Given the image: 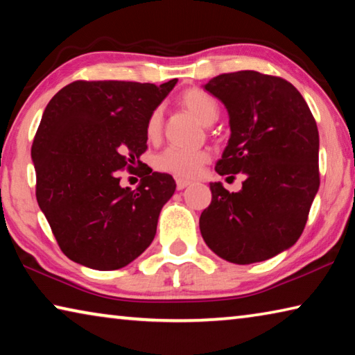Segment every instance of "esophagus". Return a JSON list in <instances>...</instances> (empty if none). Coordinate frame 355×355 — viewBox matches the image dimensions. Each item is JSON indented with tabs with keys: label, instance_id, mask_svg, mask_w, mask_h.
<instances>
[{
	"label": "esophagus",
	"instance_id": "esophagus-1",
	"mask_svg": "<svg viewBox=\"0 0 355 355\" xmlns=\"http://www.w3.org/2000/svg\"><path fill=\"white\" fill-rule=\"evenodd\" d=\"M189 184H191L189 180H183V178H178V180H177V189H178V191L188 188Z\"/></svg>",
	"mask_w": 355,
	"mask_h": 355
}]
</instances>
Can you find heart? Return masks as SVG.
Instances as JSON below:
<instances>
[{
	"instance_id": "obj_1",
	"label": "heart",
	"mask_w": 355,
	"mask_h": 355,
	"mask_svg": "<svg viewBox=\"0 0 355 355\" xmlns=\"http://www.w3.org/2000/svg\"><path fill=\"white\" fill-rule=\"evenodd\" d=\"M183 106L189 110L202 123H213L219 116V106L216 100L200 89H188L182 94ZM161 110H155L148 116L146 133L150 141H155L161 133ZM209 155L205 150H188L180 147H169L156 155L153 164L156 169L164 173H171L173 177L192 178L200 172L202 166L207 164Z\"/></svg>"
}]
</instances>
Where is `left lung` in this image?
I'll return each instance as SVG.
<instances>
[{"label":"left lung","mask_w":355,"mask_h":355,"mask_svg":"<svg viewBox=\"0 0 355 355\" xmlns=\"http://www.w3.org/2000/svg\"><path fill=\"white\" fill-rule=\"evenodd\" d=\"M203 87L227 107L232 131L216 172L245 175L238 192L209 183L211 203L199 220L203 241L230 263L269 260L302 235L320 188L316 122L284 78L241 70Z\"/></svg>","instance_id":"obj_1"}]
</instances>
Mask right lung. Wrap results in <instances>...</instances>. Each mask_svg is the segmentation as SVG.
I'll return each instance as SVG.
<instances>
[{"label": "right lung", "instance_id": "right-lung-1", "mask_svg": "<svg viewBox=\"0 0 355 355\" xmlns=\"http://www.w3.org/2000/svg\"><path fill=\"white\" fill-rule=\"evenodd\" d=\"M175 84L75 81L46 105L31 147L35 197L71 261L114 271L152 244L175 180L144 164L131 191L117 171L142 164L148 116Z\"/></svg>", "mask_w": 355, "mask_h": 355}]
</instances>
